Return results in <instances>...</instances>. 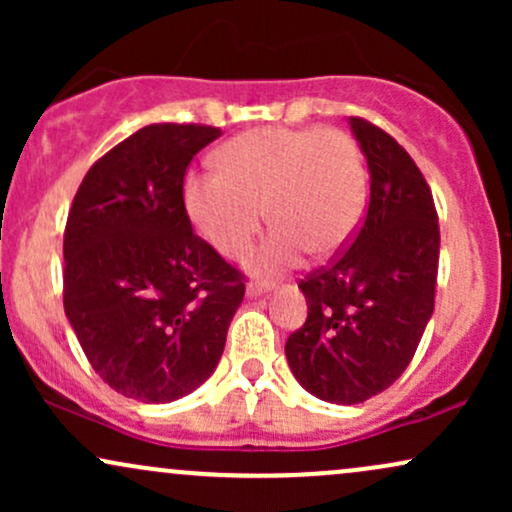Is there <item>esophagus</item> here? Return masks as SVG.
I'll return each instance as SVG.
<instances>
[{
  "label": "esophagus",
  "mask_w": 512,
  "mask_h": 512,
  "mask_svg": "<svg viewBox=\"0 0 512 512\" xmlns=\"http://www.w3.org/2000/svg\"><path fill=\"white\" fill-rule=\"evenodd\" d=\"M272 291V286H264V284H248V289H245V296L248 298H257V296H264V293Z\"/></svg>",
  "instance_id": "1"
}]
</instances>
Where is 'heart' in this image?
I'll use <instances>...</instances> for the list:
<instances>
[{"label": "heart", "instance_id": "obj_1", "mask_svg": "<svg viewBox=\"0 0 512 512\" xmlns=\"http://www.w3.org/2000/svg\"><path fill=\"white\" fill-rule=\"evenodd\" d=\"M216 168L185 180V211L199 236L231 260L245 255L267 214L274 228L252 257L257 272L291 267L305 250L320 260L339 255L361 228L366 166L339 129H252L221 146Z\"/></svg>", "mask_w": 512, "mask_h": 512}]
</instances>
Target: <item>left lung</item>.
I'll list each match as a JSON object with an SVG mask.
<instances>
[{
    "mask_svg": "<svg viewBox=\"0 0 512 512\" xmlns=\"http://www.w3.org/2000/svg\"><path fill=\"white\" fill-rule=\"evenodd\" d=\"M370 175V202L351 248L298 284L308 320L286 342L291 373L330 404H361L409 366L433 315L440 231L431 190L407 151L349 117Z\"/></svg>",
    "mask_w": 512,
    "mask_h": 512,
    "instance_id": "left-lung-1",
    "label": "left lung"
}]
</instances>
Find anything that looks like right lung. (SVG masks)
Listing matches in <instances>:
<instances>
[{
  "label": "right lung",
  "mask_w": 512,
  "mask_h": 512,
  "mask_svg": "<svg viewBox=\"0 0 512 512\" xmlns=\"http://www.w3.org/2000/svg\"><path fill=\"white\" fill-rule=\"evenodd\" d=\"M221 137L149 125L88 170L64 231V313L93 370L120 395L166 404L219 366L245 284L192 233L182 180Z\"/></svg>",
  "instance_id": "1"
}]
</instances>
